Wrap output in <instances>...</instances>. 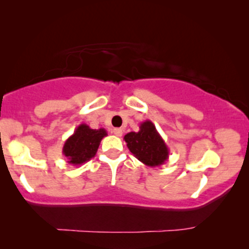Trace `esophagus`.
<instances>
[{
	"label": "esophagus",
	"mask_w": 249,
	"mask_h": 249,
	"mask_svg": "<svg viewBox=\"0 0 249 249\" xmlns=\"http://www.w3.org/2000/svg\"><path fill=\"white\" fill-rule=\"evenodd\" d=\"M112 132H113V134L117 136V137H121V136H122V130H121L120 128L113 129V131H112Z\"/></svg>",
	"instance_id": "obj_1"
}]
</instances>
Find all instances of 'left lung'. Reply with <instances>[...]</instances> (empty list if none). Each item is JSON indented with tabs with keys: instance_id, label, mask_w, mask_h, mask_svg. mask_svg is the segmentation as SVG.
I'll return each mask as SVG.
<instances>
[{
	"instance_id": "left-lung-1",
	"label": "left lung",
	"mask_w": 249,
	"mask_h": 249,
	"mask_svg": "<svg viewBox=\"0 0 249 249\" xmlns=\"http://www.w3.org/2000/svg\"><path fill=\"white\" fill-rule=\"evenodd\" d=\"M124 139L132 155L145 165L154 168L168 161V146L151 120L142 122L138 132H128Z\"/></svg>"
}]
</instances>
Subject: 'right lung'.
Wrapping results in <instances>:
<instances>
[{
    "instance_id": "1",
    "label": "right lung",
    "mask_w": 249,
    "mask_h": 249,
    "mask_svg": "<svg viewBox=\"0 0 249 249\" xmlns=\"http://www.w3.org/2000/svg\"><path fill=\"white\" fill-rule=\"evenodd\" d=\"M105 136H107L105 129H91L86 124H81L64 142L62 154L70 164H84L96 155L98 146Z\"/></svg>"
}]
</instances>
